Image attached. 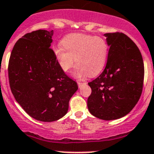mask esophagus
I'll return each mask as SVG.
<instances>
[{
    "label": "esophagus",
    "mask_w": 154,
    "mask_h": 154,
    "mask_svg": "<svg viewBox=\"0 0 154 154\" xmlns=\"http://www.w3.org/2000/svg\"><path fill=\"white\" fill-rule=\"evenodd\" d=\"M77 83H78V85H79V87H80V86H81L82 85V84H83V83H85V82H84L78 81V82H77Z\"/></svg>",
    "instance_id": "34e87169"
}]
</instances>
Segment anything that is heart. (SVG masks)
Segmentation results:
<instances>
[{"label":"heart","instance_id":"b5f03b06","mask_svg":"<svg viewBox=\"0 0 154 154\" xmlns=\"http://www.w3.org/2000/svg\"><path fill=\"white\" fill-rule=\"evenodd\" d=\"M62 45L54 48L53 55L61 69L69 72L78 64L75 77L81 79L99 74L103 69L108 55V45L103 38L84 34H73L62 40Z\"/></svg>","mask_w":154,"mask_h":154}]
</instances>
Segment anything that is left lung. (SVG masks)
I'll use <instances>...</instances> for the list:
<instances>
[{
	"instance_id": "obj_1",
	"label": "left lung",
	"mask_w": 154,
	"mask_h": 154,
	"mask_svg": "<svg viewBox=\"0 0 154 154\" xmlns=\"http://www.w3.org/2000/svg\"><path fill=\"white\" fill-rule=\"evenodd\" d=\"M109 47L106 68L89 82L92 93L87 106L94 116L112 120L127 115L140 98L144 65L137 45L123 33H106Z\"/></svg>"
}]
</instances>
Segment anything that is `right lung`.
Returning <instances> with one entry per match:
<instances>
[{"label": "right lung", "mask_w": 154, "mask_h": 154, "mask_svg": "<svg viewBox=\"0 0 154 154\" xmlns=\"http://www.w3.org/2000/svg\"><path fill=\"white\" fill-rule=\"evenodd\" d=\"M53 31L38 30L15 43L8 64L11 90L34 119L52 122L63 117L78 85L60 68L50 48Z\"/></svg>", "instance_id": "obj_1"}]
</instances>
